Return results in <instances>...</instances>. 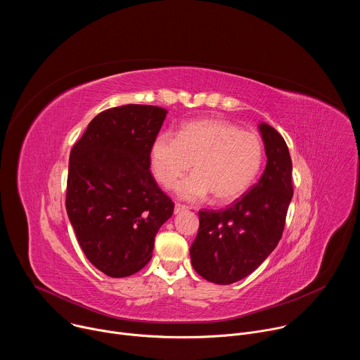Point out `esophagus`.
<instances>
[{
	"instance_id": "1",
	"label": "esophagus",
	"mask_w": 360,
	"mask_h": 360,
	"mask_svg": "<svg viewBox=\"0 0 360 360\" xmlns=\"http://www.w3.org/2000/svg\"><path fill=\"white\" fill-rule=\"evenodd\" d=\"M188 207L186 205H182V203H175V214H179L182 211H186Z\"/></svg>"
}]
</instances>
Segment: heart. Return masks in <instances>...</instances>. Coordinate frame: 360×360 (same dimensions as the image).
Instances as JSON below:
<instances>
[{
	"label": "heart",
	"mask_w": 360,
	"mask_h": 360,
	"mask_svg": "<svg viewBox=\"0 0 360 360\" xmlns=\"http://www.w3.org/2000/svg\"><path fill=\"white\" fill-rule=\"evenodd\" d=\"M150 168L165 188H172L186 174L176 191L188 200L212 193L218 203L239 199L258 178L265 145L258 134L222 120H199L185 124L178 135L162 132L150 145Z\"/></svg>",
	"instance_id": "1"
}]
</instances>
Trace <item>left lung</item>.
Segmentation results:
<instances>
[{
  "instance_id": "obj_1",
  "label": "left lung",
  "mask_w": 360,
  "mask_h": 360,
  "mask_svg": "<svg viewBox=\"0 0 360 360\" xmlns=\"http://www.w3.org/2000/svg\"><path fill=\"white\" fill-rule=\"evenodd\" d=\"M259 131L266 168L242 198L224 211L200 210L191 245L193 269L210 282L229 285L258 268L282 238L293 195L292 160L282 135L268 124Z\"/></svg>"
}]
</instances>
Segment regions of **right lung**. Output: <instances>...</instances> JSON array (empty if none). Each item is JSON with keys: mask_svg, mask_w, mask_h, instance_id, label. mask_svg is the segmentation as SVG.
<instances>
[{"mask_svg": "<svg viewBox=\"0 0 360 360\" xmlns=\"http://www.w3.org/2000/svg\"><path fill=\"white\" fill-rule=\"evenodd\" d=\"M168 111L128 104L98 114L70 153L65 207L88 261L111 278L141 271L172 199L153 179L150 145Z\"/></svg>", "mask_w": 360, "mask_h": 360, "instance_id": "1", "label": "right lung"}]
</instances>
